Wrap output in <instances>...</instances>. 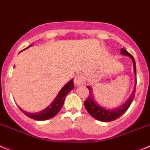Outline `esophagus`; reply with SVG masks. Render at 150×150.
Instances as JSON below:
<instances>
[{
	"label": "esophagus",
	"instance_id": "obj_1",
	"mask_svg": "<svg viewBox=\"0 0 150 150\" xmlns=\"http://www.w3.org/2000/svg\"><path fill=\"white\" fill-rule=\"evenodd\" d=\"M85 80H86L85 76L83 74H77L74 77V83L76 86H80V85H82L83 83H84Z\"/></svg>",
	"mask_w": 150,
	"mask_h": 150
}]
</instances>
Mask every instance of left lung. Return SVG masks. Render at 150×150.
<instances>
[{"instance_id": "1", "label": "left lung", "mask_w": 150, "mask_h": 150, "mask_svg": "<svg viewBox=\"0 0 150 150\" xmlns=\"http://www.w3.org/2000/svg\"><path fill=\"white\" fill-rule=\"evenodd\" d=\"M121 54L125 56H128L132 59L133 63V69H134V74L135 77H137V68H136V62H135L134 58L131 55L129 52L124 48L121 49ZM136 86H137V80H136V84H135V89L133 90V93L131 96H129V100L127 102L125 103L124 104L120 106L118 108H116L114 110H108L106 109L103 106H100L96 103L94 98H93V94L92 88L90 86H87V88L89 90L90 94L88 97L85 101H84V106L85 108L87 110V112L90 113L91 117L95 118L96 120L99 121H102V122H110V121L115 120L118 119L119 117H121L122 114H124L126 111L128 110L129 106L131 105L133 102V99L135 96V93H136Z\"/></svg>"}]
</instances>
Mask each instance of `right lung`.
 <instances>
[{"mask_svg":"<svg viewBox=\"0 0 150 150\" xmlns=\"http://www.w3.org/2000/svg\"><path fill=\"white\" fill-rule=\"evenodd\" d=\"M74 80H71L60 90L58 95L57 96L55 100L52 102L51 104L49 106H47L46 109L40 111V112H35V113H30V112H28L23 110L20 107L19 109L27 117L33 119V120H49L50 118H53V117H54L57 114L58 112H60V109L62 108V106L64 105L65 96L74 89Z\"/></svg>","mask_w":150,"mask_h":150,"instance_id":"1","label":"right lung"}]
</instances>
